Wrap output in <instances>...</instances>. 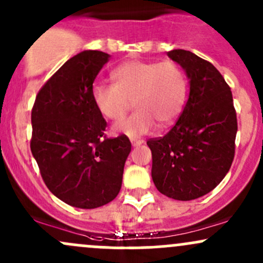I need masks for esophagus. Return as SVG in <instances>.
Returning <instances> with one entry per match:
<instances>
[{
	"label": "esophagus",
	"mask_w": 263,
	"mask_h": 263,
	"mask_svg": "<svg viewBox=\"0 0 263 263\" xmlns=\"http://www.w3.org/2000/svg\"><path fill=\"white\" fill-rule=\"evenodd\" d=\"M130 142H132V145L133 146H139V145H142V144L144 143V140L143 139H132Z\"/></svg>",
	"instance_id": "1"
}]
</instances>
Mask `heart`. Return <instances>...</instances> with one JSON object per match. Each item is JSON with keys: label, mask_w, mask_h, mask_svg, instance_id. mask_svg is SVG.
I'll use <instances>...</instances> for the list:
<instances>
[{"label": "heart", "mask_w": 263, "mask_h": 263, "mask_svg": "<svg viewBox=\"0 0 263 263\" xmlns=\"http://www.w3.org/2000/svg\"><path fill=\"white\" fill-rule=\"evenodd\" d=\"M114 84L99 83L92 86L95 108L105 119L120 120L132 108L138 110L115 124L114 130L130 138L148 134L155 123L164 128L179 117L185 97L187 79L173 61L129 60L111 72Z\"/></svg>", "instance_id": "1"}]
</instances>
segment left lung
Returning <instances> with one entry per match:
<instances>
[{"mask_svg":"<svg viewBox=\"0 0 263 263\" xmlns=\"http://www.w3.org/2000/svg\"><path fill=\"white\" fill-rule=\"evenodd\" d=\"M169 59L184 70L189 95L176 125L159 139H149L152 178L158 191L177 200L197 199L214 189L234 157L237 117L232 92L211 63L187 50Z\"/></svg>","mask_w":263,"mask_h":263,"instance_id":"left-lung-1","label":"left lung"}]
</instances>
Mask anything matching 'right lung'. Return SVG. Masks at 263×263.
Returning <instances> with one entry per match:
<instances>
[{"label":"right lung","mask_w":263,"mask_h":263,"mask_svg":"<svg viewBox=\"0 0 263 263\" xmlns=\"http://www.w3.org/2000/svg\"><path fill=\"white\" fill-rule=\"evenodd\" d=\"M109 59V53L85 50L67 60L39 91L31 112V152L45 184L83 210L118 196L132 151L125 135L104 137L106 121L91 99L92 83Z\"/></svg>","instance_id":"add662e5"}]
</instances>
